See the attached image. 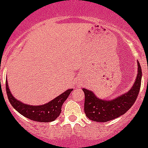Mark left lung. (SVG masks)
<instances>
[{
  "label": "left lung",
  "mask_w": 148,
  "mask_h": 148,
  "mask_svg": "<svg viewBox=\"0 0 148 148\" xmlns=\"http://www.w3.org/2000/svg\"><path fill=\"white\" fill-rule=\"evenodd\" d=\"M142 71L138 62V74L132 87L124 94L112 100L99 99L94 93L86 89L84 92V112L86 116L92 121L106 122L122 116L127 112L137 99L140 88Z\"/></svg>",
  "instance_id": "8db88e82"
}]
</instances>
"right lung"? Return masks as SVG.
<instances>
[{
    "mask_svg": "<svg viewBox=\"0 0 148 148\" xmlns=\"http://www.w3.org/2000/svg\"><path fill=\"white\" fill-rule=\"evenodd\" d=\"M73 89L64 91L58 97L49 102L46 104L41 106H31L24 104L14 98L10 91L8 81H6V91L8 99L12 106L22 116L28 118L35 122H49L57 119L62 112V106Z\"/></svg>",
    "mask_w": 148,
    "mask_h": 148,
    "instance_id": "add662e5",
    "label": "right lung"
}]
</instances>
